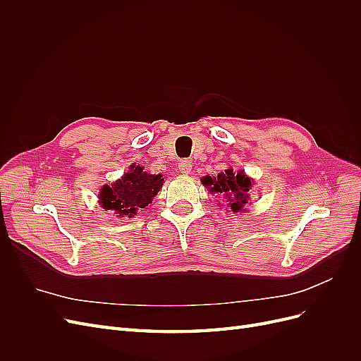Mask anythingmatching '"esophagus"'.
<instances>
[{
    "label": "esophagus",
    "instance_id": "34e87169",
    "mask_svg": "<svg viewBox=\"0 0 361 361\" xmlns=\"http://www.w3.org/2000/svg\"><path fill=\"white\" fill-rule=\"evenodd\" d=\"M178 169H179V171L180 173H190L191 171V162H190V159H180L179 162H178Z\"/></svg>",
    "mask_w": 361,
    "mask_h": 361
}]
</instances>
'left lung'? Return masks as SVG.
<instances>
[{
	"label": "left lung",
	"instance_id": "8db88e82",
	"mask_svg": "<svg viewBox=\"0 0 361 361\" xmlns=\"http://www.w3.org/2000/svg\"><path fill=\"white\" fill-rule=\"evenodd\" d=\"M206 187H212L211 191L223 195L226 202L233 212L243 211V207L248 202V191L251 190V180L247 178L244 171L235 173L233 169H228L224 173H220L216 178L206 176L202 180Z\"/></svg>",
	"mask_w": 361,
	"mask_h": 361
}]
</instances>
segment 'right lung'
<instances>
[{
  "instance_id": "add662e5",
  "label": "right lung",
  "mask_w": 361,
  "mask_h": 361,
  "mask_svg": "<svg viewBox=\"0 0 361 361\" xmlns=\"http://www.w3.org/2000/svg\"><path fill=\"white\" fill-rule=\"evenodd\" d=\"M161 174H149L140 166H133L125 176L110 185H105L101 191L99 200L106 211H116L118 216H133L145 206L152 203V199L162 187Z\"/></svg>"
}]
</instances>
